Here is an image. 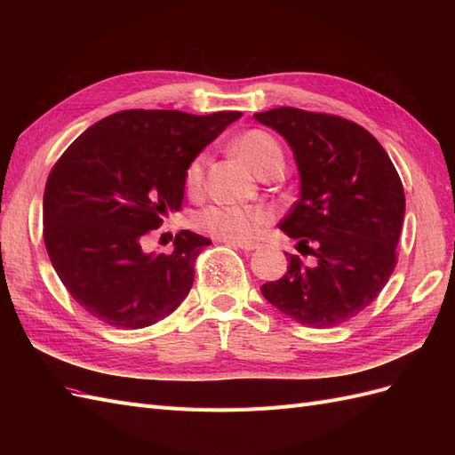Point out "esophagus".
I'll use <instances>...</instances> for the list:
<instances>
[{
  "label": "esophagus",
  "mask_w": 455,
  "mask_h": 455,
  "mask_svg": "<svg viewBox=\"0 0 455 455\" xmlns=\"http://www.w3.org/2000/svg\"><path fill=\"white\" fill-rule=\"evenodd\" d=\"M226 244L233 246V249H241V251H244V252H251V251L259 249L258 243H226Z\"/></svg>",
  "instance_id": "1"
}]
</instances>
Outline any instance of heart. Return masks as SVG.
<instances>
[{
  "label": "heart",
  "instance_id": "b5f03b06",
  "mask_svg": "<svg viewBox=\"0 0 455 455\" xmlns=\"http://www.w3.org/2000/svg\"><path fill=\"white\" fill-rule=\"evenodd\" d=\"M237 154L249 167L259 174L269 164L283 161V149L271 134L264 131H249L241 134L235 142ZM204 156L191 159L184 174L188 191L196 194L203 184ZM269 222V212L264 209H243V206H206L196 216V228L206 235L224 243H246Z\"/></svg>",
  "mask_w": 455,
  "mask_h": 455
}]
</instances>
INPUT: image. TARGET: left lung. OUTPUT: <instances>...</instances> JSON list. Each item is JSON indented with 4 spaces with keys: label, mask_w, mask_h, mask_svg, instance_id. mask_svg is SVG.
Segmentation results:
<instances>
[{
    "label": "left lung",
    "mask_w": 455,
    "mask_h": 455,
    "mask_svg": "<svg viewBox=\"0 0 455 455\" xmlns=\"http://www.w3.org/2000/svg\"><path fill=\"white\" fill-rule=\"evenodd\" d=\"M254 117L294 151L299 199L279 228L311 256L286 254L288 271L259 291L299 324L338 326L379 296L396 266L401 176L374 136L349 119L291 106Z\"/></svg>",
    "instance_id": "8db88e82"
}]
</instances>
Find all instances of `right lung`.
Here are the masks:
<instances>
[{
    "instance_id": "add662e5",
    "label": "right lung",
    "mask_w": 455,
    "mask_h": 455,
    "mask_svg": "<svg viewBox=\"0 0 455 455\" xmlns=\"http://www.w3.org/2000/svg\"><path fill=\"white\" fill-rule=\"evenodd\" d=\"M241 116L125 109L94 123L54 163L44 239L81 307L109 326L134 330L182 304L211 241L182 229L171 254H149L144 243L164 216L180 211L191 159Z\"/></svg>"
}]
</instances>
